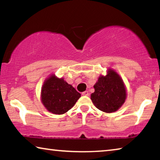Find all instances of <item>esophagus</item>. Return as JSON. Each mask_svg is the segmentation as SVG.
<instances>
[{
    "mask_svg": "<svg viewBox=\"0 0 160 160\" xmlns=\"http://www.w3.org/2000/svg\"><path fill=\"white\" fill-rule=\"evenodd\" d=\"M82 94L83 96H88V94H89L88 91H85V92H82Z\"/></svg>",
    "mask_w": 160,
    "mask_h": 160,
    "instance_id": "esophagus-1",
    "label": "esophagus"
}]
</instances>
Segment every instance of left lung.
<instances>
[{
	"label": "left lung",
	"mask_w": 160,
	"mask_h": 160,
	"mask_svg": "<svg viewBox=\"0 0 160 160\" xmlns=\"http://www.w3.org/2000/svg\"><path fill=\"white\" fill-rule=\"evenodd\" d=\"M94 88L91 99L94 106L102 112H114L125 102V86L120 76L113 70H108L106 76H100Z\"/></svg>",
	"instance_id": "left-lung-1"
}]
</instances>
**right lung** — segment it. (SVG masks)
<instances>
[{"label":"right lung","mask_w":160,"mask_h":160,"mask_svg":"<svg viewBox=\"0 0 160 160\" xmlns=\"http://www.w3.org/2000/svg\"><path fill=\"white\" fill-rule=\"evenodd\" d=\"M81 94L63 78L51 75L43 85L42 102L47 109L55 114H63L74 106Z\"/></svg>","instance_id":"obj_1"}]
</instances>
